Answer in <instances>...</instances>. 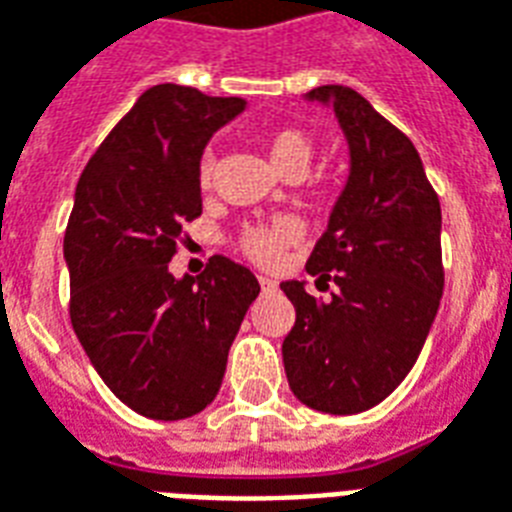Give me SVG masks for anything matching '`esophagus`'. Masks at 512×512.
<instances>
[{"label":"esophagus","instance_id":"obj_1","mask_svg":"<svg viewBox=\"0 0 512 512\" xmlns=\"http://www.w3.org/2000/svg\"><path fill=\"white\" fill-rule=\"evenodd\" d=\"M259 285H261V291H275L277 283L272 280V277H259Z\"/></svg>","mask_w":512,"mask_h":512}]
</instances>
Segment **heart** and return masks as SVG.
<instances>
[{"instance_id":"1","label":"heart","mask_w":512,"mask_h":512,"mask_svg":"<svg viewBox=\"0 0 512 512\" xmlns=\"http://www.w3.org/2000/svg\"><path fill=\"white\" fill-rule=\"evenodd\" d=\"M269 160L280 173H307L310 170L312 154H315V146H312V138L301 130L285 128L272 133L269 138ZM213 178V157H205L200 165V186L208 189ZM301 229L293 219H277L272 224H264V227L248 229L240 240V248L245 251V256H251L256 264L261 267H272L280 261L285 248H291L296 240H299Z\"/></svg>"}]
</instances>
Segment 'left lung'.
<instances>
[{
    "label": "left lung",
    "instance_id": "8db88e82",
    "mask_svg": "<svg viewBox=\"0 0 512 512\" xmlns=\"http://www.w3.org/2000/svg\"><path fill=\"white\" fill-rule=\"evenodd\" d=\"M304 101L334 109L350 173L307 261L336 291L323 301L304 280L280 285L296 307L283 366L304 406L360 414L406 379L438 315L441 202L414 144L363 95L323 85Z\"/></svg>",
    "mask_w": 512,
    "mask_h": 512
}]
</instances>
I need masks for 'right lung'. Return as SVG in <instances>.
<instances>
[{
	"label": "right lung",
	"mask_w": 512,
	"mask_h": 512,
	"mask_svg": "<svg viewBox=\"0 0 512 512\" xmlns=\"http://www.w3.org/2000/svg\"><path fill=\"white\" fill-rule=\"evenodd\" d=\"M240 112L235 95L149 87L74 192L63 237L71 326L106 387L149 419L176 422L213 403L261 291L251 269L227 256H213L197 280L168 267L181 224L202 213V152Z\"/></svg>",
	"instance_id": "add662e5"
}]
</instances>
